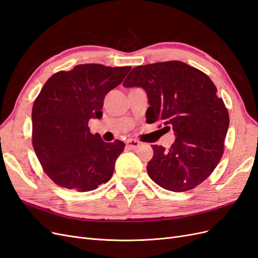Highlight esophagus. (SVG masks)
Returning <instances> with one entry per match:
<instances>
[{
	"mask_svg": "<svg viewBox=\"0 0 258 258\" xmlns=\"http://www.w3.org/2000/svg\"><path fill=\"white\" fill-rule=\"evenodd\" d=\"M126 145L131 148V150H136V148H138L140 146V142L137 141V140L135 139H129L126 141Z\"/></svg>",
	"mask_w": 258,
	"mask_h": 258,
	"instance_id": "1",
	"label": "esophagus"
}]
</instances>
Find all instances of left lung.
<instances>
[{
	"label": "left lung",
	"mask_w": 258,
	"mask_h": 258,
	"mask_svg": "<svg viewBox=\"0 0 258 258\" xmlns=\"http://www.w3.org/2000/svg\"><path fill=\"white\" fill-rule=\"evenodd\" d=\"M122 86L143 88L150 104L146 121L162 120L174 132L169 150L152 145L150 177L175 192L204 182L222 158L229 126L227 108L210 77L182 61H167L135 68Z\"/></svg>",
	"instance_id": "1"
}]
</instances>
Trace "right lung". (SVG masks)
<instances>
[{
  "mask_svg": "<svg viewBox=\"0 0 258 258\" xmlns=\"http://www.w3.org/2000/svg\"><path fill=\"white\" fill-rule=\"evenodd\" d=\"M130 67L80 64L45 83L32 108V143L41 165L57 185L90 191L113 175L124 143H105L88 122L102 117L103 101Z\"/></svg>",
  "mask_w": 258,
  "mask_h": 258,
  "instance_id": "add662e5",
  "label": "right lung"
}]
</instances>
